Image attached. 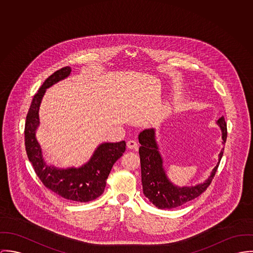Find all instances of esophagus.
<instances>
[{
    "label": "esophagus",
    "mask_w": 253,
    "mask_h": 253,
    "mask_svg": "<svg viewBox=\"0 0 253 253\" xmlns=\"http://www.w3.org/2000/svg\"><path fill=\"white\" fill-rule=\"evenodd\" d=\"M127 147L129 149H137L138 148V143L136 140H130L127 141Z\"/></svg>",
    "instance_id": "34e87169"
}]
</instances>
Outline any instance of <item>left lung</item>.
Instances as JSON below:
<instances>
[{"label":"left lung","instance_id":"left-lung-1","mask_svg":"<svg viewBox=\"0 0 253 253\" xmlns=\"http://www.w3.org/2000/svg\"><path fill=\"white\" fill-rule=\"evenodd\" d=\"M216 124L221 129L222 143L225 144L227 139V125L224 117H220L216 121ZM139 141L143 194L156 208L161 210L174 209L200 196L211 184L224 151V148H222L218 154L216 166L212 169L210 176L204 182L198 183L194 186L180 187L173 184L169 179L156 140L155 129H145L140 132Z\"/></svg>","mask_w":253,"mask_h":253}]
</instances>
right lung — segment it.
I'll return each mask as SVG.
<instances>
[{
	"mask_svg": "<svg viewBox=\"0 0 253 253\" xmlns=\"http://www.w3.org/2000/svg\"><path fill=\"white\" fill-rule=\"evenodd\" d=\"M71 72L70 67L58 70L45 80L34 96L26 117L25 146L29 160L45 187L67 200L86 203L103 194L111 169L124 153L126 142L122 140L99 144L89 161L79 168H57L46 164L36 136L40 126V107L46 89L67 79Z\"/></svg>",
	"mask_w": 253,
	"mask_h": 253,
	"instance_id": "right-lung-1",
	"label": "right lung"
}]
</instances>
